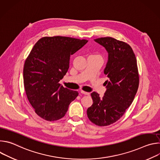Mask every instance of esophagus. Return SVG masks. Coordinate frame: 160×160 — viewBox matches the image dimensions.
I'll return each instance as SVG.
<instances>
[{"label": "esophagus", "instance_id": "1", "mask_svg": "<svg viewBox=\"0 0 160 160\" xmlns=\"http://www.w3.org/2000/svg\"><path fill=\"white\" fill-rule=\"evenodd\" d=\"M80 92H81L82 94H84V95H87V96H89V95H90V93L87 92H85V91H83V90H81Z\"/></svg>", "mask_w": 160, "mask_h": 160}]
</instances>
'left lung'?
<instances>
[{
    "label": "left lung",
    "mask_w": 160,
    "mask_h": 160,
    "mask_svg": "<svg viewBox=\"0 0 160 160\" xmlns=\"http://www.w3.org/2000/svg\"><path fill=\"white\" fill-rule=\"evenodd\" d=\"M108 52L104 73L109 78L104 82V96L93 92V104L87 109L88 119L98 126H107L118 121L132 103L138 92L139 76L135 54L130 45L112 37L94 39Z\"/></svg>",
    "instance_id": "left-lung-1"
}]
</instances>
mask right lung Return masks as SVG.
<instances>
[{"mask_svg":"<svg viewBox=\"0 0 160 160\" xmlns=\"http://www.w3.org/2000/svg\"><path fill=\"white\" fill-rule=\"evenodd\" d=\"M88 42L68 37H44L35 44L25 60L23 82L30 104L47 121L62 118L78 95L77 91L61 85L70 66L71 55Z\"/></svg>","mask_w":160,"mask_h":160,"instance_id":"right-lung-1","label":"right lung"}]
</instances>
